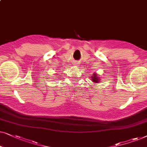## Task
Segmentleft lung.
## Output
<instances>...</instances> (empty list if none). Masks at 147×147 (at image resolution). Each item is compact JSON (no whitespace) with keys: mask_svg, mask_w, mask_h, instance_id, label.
Masks as SVG:
<instances>
[{"mask_svg":"<svg viewBox=\"0 0 147 147\" xmlns=\"http://www.w3.org/2000/svg\"><path fill=\"white\" fill-rule=\"evenodd\" d=\"M96 75H94V76H93V78H92V80H93V81L95 82V83H97V82H99V79L98 77H96Z\"/></svg>","mask_w":147,"mask_h":147,"instance_id":"left-lung-1","label":"left lung"}]
</instances>
